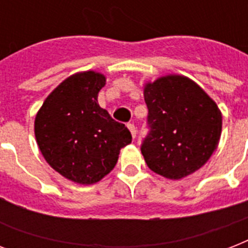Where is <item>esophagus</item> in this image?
Returning a JSON list of instances; mask_svg holds the SVG:
<instances>
[{
	"instance_id": "esophagus-1",
	"label": "esophagus",
	"mask_w": 248,
	"mask_h": 248,
	"mask_svg": "<svg viewBox=\"0 0 248 248\" xmlns=\"http://www.w3.org/2000/svg\"><path fill=\"white\" fill-rule=\"evenodd\" d=\"M127 127H128V130H130V132H131L132 138L135 139V138H136V127H135V124H128Z\"/></svg>"
}]
</instances>
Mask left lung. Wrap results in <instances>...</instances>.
I'll list each match as a JSON object with an SVG mask.
<instances>
[{
  "mask_svg": "<svg viewBox=\"0 0 248 248\" xmlns=\"http://www.w3.org/2000/svg\"><path fill=\"white\" fill-rule=\"evenodd\" d=\"M149 132L141 144L148 167L171 180L201 169L221 135V112L203 90L184 76L170 75L147 83Z\"/></svg>",
  "mask_w": 248,
  "mask_h": 248,
  "instance_id": "1",
  "label": "left lung"
}]
</instances>
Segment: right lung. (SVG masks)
I'll use <instances>...</instances> for the list:
<instances>
[{
	"label": "right lung",
	"instance_id": "obj_1",
	"mask_svg": "<svg viewBox=\"0 0 248 248\" xmlns=\"http://www.w3.org/2000/svg\"><path fill=\"white\" fill-rule=\"evenodd\" d=\"M105 77L87 71L68 77L52 91L34 120L41 153L68 180L89 185L108 175L131 132L97 104Z\"/></svg>",
	"mask_w": 248,
	"mask_h": 248
}]
</instances>
